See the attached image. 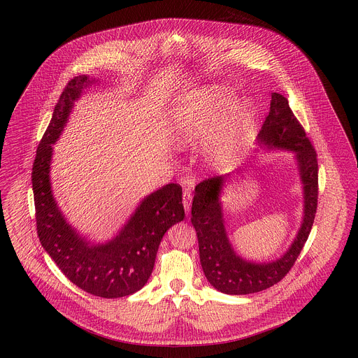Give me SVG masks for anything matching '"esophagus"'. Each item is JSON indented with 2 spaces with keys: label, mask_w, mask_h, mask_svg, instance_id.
<instances>
[{
  "label": "esophagus",
  "mask_w": 358,
  "mask_h": 358,
  "mask_svg": "<svg viewBox=\"0 0 358 358\" xmlns=\"http://www.w3.org/2000/svg\"><path fill=\"white\" fill-rule=\"evenodd\" d=\"M190 203H192V193H190L189 189H185L184 190V196H182V204H184L187 215L189 213V209H190Z\"/></svg>",
  "instance_id": "esophagus-1"
}]
</instances>
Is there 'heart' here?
<instances>
[{
  "label": "heart",
  "mask_w": 358,
  "mask_h": 358,
  "mask_svg": "<svg viewBox=\"0 0 358 358\" xmlns=\"http://www.w3.org/2000/svg\"><path fill=\"white\" fill-rule=\"evenodd\" d=\"M231 102L222 87H209L182 96L171 110V131L178 143H192L206 136ZM247 115V107H236L222 120L205 143V155L215 164L228 161L236 149L238 133Z\"/></svg>",
  "instance_id": "heart-1"
}]
</instances>
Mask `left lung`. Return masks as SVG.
<instances>
[{"mask_svg":"<svg viewBox=\"0 0 358 358\" xmlns=\"http://www.w3.org/2000/svg\"><path fill=\"white\" fill-rule=\"evenodd\" d=\"M257 143L267 150L295 153L303 185V220L291 247L279 259L268 263L248 262L235 252L225 231L220 201L225 176L208 178L196 187L190 220L197 232L201 267L208 282L229 295L259 292L280 282L301 254L317 212V153L283 95L273 92L270 113L257 134Z\"/></svg>","mask_w":358,"mask_h":358,"instance_id":"left-lung-1","label":"left lung"}]
</instances>
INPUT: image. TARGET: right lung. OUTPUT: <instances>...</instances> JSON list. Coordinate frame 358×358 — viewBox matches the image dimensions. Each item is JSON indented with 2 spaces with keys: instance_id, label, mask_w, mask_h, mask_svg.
Here are the masks:
<instances>
[{
  "instance_id": "right-lung-1",
  "label": "right lung",
  "mask_w": 358,
  "mask_h": 358,
  "mask_svg": "<svg viewBox=\"0 0 358 358\" xmlns=\"http://www.w3.org/2000/svg\"><path fill=\"white\" fill-rule=\"evenodd\" d=\"M94 82L87 75L69 80L38 143L32 168L36 224L41 245L73 285L95 296L120 298L146 285L165 232L184 220L182 187L168 184L146 196L107 243L92 244L69 225L52 194V145L67 124L73 103Z\"/></svg>"
}]
</instances>
